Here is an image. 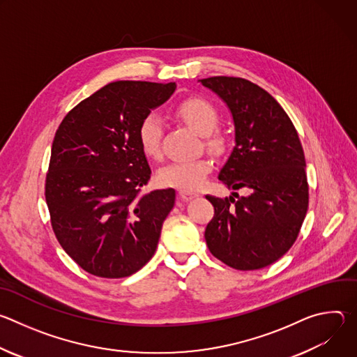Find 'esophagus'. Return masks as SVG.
Wrapping results in <instances>:
<instances>
[{
    "instance_id": "1",
    "label": "esophagus",
    "mask_w": 357,
    "mask_h": 357,
    "mask_svg": "<svg viewBox=\"0 0 357 357\" xmlns=\"http://www.w3.org/2000/svg\"><path fill=\"white\" fill-rule=\"evenodd\" d=\"M197 195L196 193H193V192H189V190H179V197L182 199V200H190V199H193V197H196Z\"/></svg>"
}]
</instances>
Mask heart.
<instances>
[{
	"mask_svg": "<svg viewBox=\"0 0 357 357\" xmlns=\"http://www.w3.org/2000/svg\"><path fill=\"white\" fill-rule=\"evenodd\" d=\"M174 114L205 137L206 145L213 151L225 148V137L215 130L219 123L216 107L202 97H188L174 107ZM164 126L157 114L145 116L138 126V141L141 149L148 158H160ZM213 164L208 158H197L192 161L171 162L158 171V182L162 186L176 188L181 190H196L205 183Z\"/></svg>",
	"mask_w": 357,
	"mask_h": 357,
	"instance_id": "b5f03b06",
	"label": "heart"
}]
</instances>
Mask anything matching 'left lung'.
<instances>
[{
    "label": "left lung",
    "mask_w": 357,
    "mask_h": 357,
    "mask_svg": "<svg viewBox=\"0 0 357 357\" xmlns=\"http://www.w3.org/2000/svg\"><path fill=\"white\" fill-rule=\"evenodd\" d=\"M199 82L225 101L233 117L236 145L219 179L229 189L250 192L225 199L206 195L215 208L206 244L231 268H264L292 247L308 211L298 132L278 101L250 80L215 76Z\"/></svg>",
    "instance_id": "1"
}]
</instances>
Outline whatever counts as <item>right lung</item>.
<instances>
[{"mask_svg": "<svg viewBox=\"0 0 357 357\" xmlns=\"http://www.w3.org/2000/svg\"><path fill=\"white\" fill-rule=\"evenodd\" d=\"M175 89V83H109L80 101L56 130L46 205L59 244L89 274L128 277L154 256L175 190L141 193L151 168L138 126Z\"/></svg>", "mask_w": 357, "mask_h": 357, "instance_id": "right-lung-1", "label": "right lung"}]
</instances>
